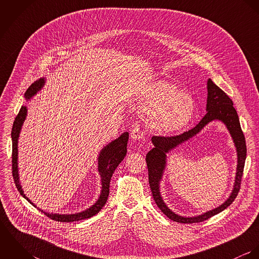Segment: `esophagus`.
Returning a JSON list of instances; mask_svg holds the SVG:
<instances>
[{"mask_svg": "<svg viewBox=\"0 0 259 259\" xmlns=\"http://www.w3.org/2000/svg\"><path fill=\"white\" fill-rule=\"evenodd\" d=\"M145 134L138 127H135L132 130V133H131V138L135 141L137 140H144L145 139Z\"/></svg>", "mask_w": 259, "mask_h": 259, "instance_id": "esophagus-1", "label": "esophagus"}]
</instances>
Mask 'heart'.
Masks as SVG:
<instances>
[{
  "label": "heart",
  "mask_w": 259,
  "mask_h": 259,
  "mask_svg": "<svg viewBox=\"0 0 259 259\" xmlns=\"http://www.w3.org/2000/svg\"><path fill=\"white\" fill-rule=\"evenodd\" d=\"M146 111H151V126L161 133H170L183 127L192 117L194 103L190 96L167 81L152 84L138 99Z\"/></svg>",
  "instance_id": "b5f03b06"
}]
</instances>
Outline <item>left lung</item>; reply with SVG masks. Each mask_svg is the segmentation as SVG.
<instances>
[{"mask_svg": "<svg viewBox=\"0 0 259 259\" xmlns=\"http://www.w3.org/2000/svg\"><path fill=\"white\" fill-rule=\"evenodd\" d=\"M207 113L201 118V120L191 130L185 132L178 136L171 137H161L153 136L151 142L154 148L150 149L147 154L146 160L148 164V183L152 197L159 207V209L171 221L181 223H194L201 222L210 219L211 217L222 212L226 207H228L236 198L243 175V168L246 158V144L245 138L242 133L239 118L237 112L233 108V103L229 97L219 88L210 78L207 80ZM214 119L222 120L230 131L235 142L238 151V169L236 177V184L234 190L229 198L221 207L208 212L201 216L195 218H184L172 213L163 202L159 192V182L161 179L163 169L165 167L166 152L175 148L182 142L188 140L196 133H198L208 122Z\"/></svg>", "mask_w": 259, "mask_h": 259, "instance_id": "1", "label": "left lung"}]
</instances>
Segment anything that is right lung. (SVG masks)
I'll return each instance as SVG.
<instances>
[{"instance_id": "obj_1", "label": "right lung", "mask_w": 259, "mask_h": 259, "mask_svg": "<svg viewBox=\"0 0 259 259\" xmlns=\"http://www.w3.org/2000/svg\"><path fill=\"white\" fill-rule=\"evenodd\" d=\"M45 83L44 78H39L34 83L30 85V88L27 90L25 94L26 100H30L33 96H35L37 92L42 88ZM27 115V107L23 106L19 111L18 115L15 118L13 128H12V143H13V150H12V172L14 182L17 186V189L21 193L22 196H24L30 203L33 204V202L25 195L22 186L20 185L19 180V174H18V139L19 135L22 128V125L24 123V120ZM128 141V133H123L118 139L114 140L109 144L107 147L102 149L100 155H99V171L102 178V192L98 199V201L92 205V207L88 208L84 211H81L79 213L74 214H57V213H48L42 211L48 218L61 222H78L81 220L90 219L94 215H96L106 204L109 194H110V183H111V177L114 171V169L117 167V165L121 162V160L124 158L126 154V146ZM36 206L35 204H33ZM37 207V206H36Z\"/></svg>"}]
</instances>
